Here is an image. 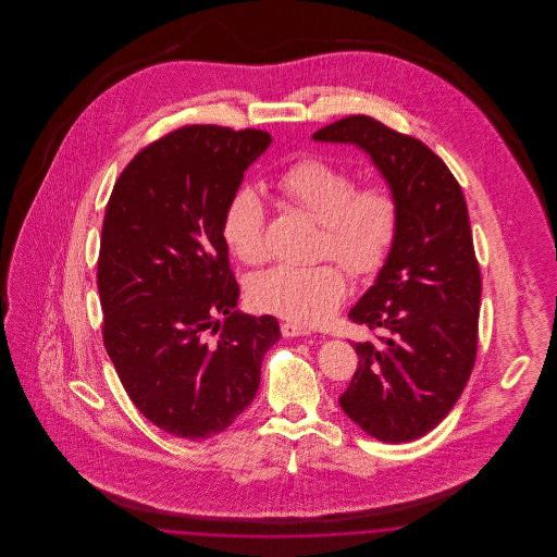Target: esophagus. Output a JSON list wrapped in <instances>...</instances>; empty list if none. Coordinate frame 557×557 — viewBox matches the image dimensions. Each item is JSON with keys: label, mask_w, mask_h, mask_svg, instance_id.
<instances>
[{"label": "esophagus", "mask_w": 557, "mask_h": 557, "mask_svg": "<svg viewBox=\"0 0 557 557\" xmlns=\"http://www.w3.org/2000/svg\"><path fill=\"white\" fill-rule=\"evenodd\" d=\"M282 334H284L286 338H298V336H309L311 330L305 327V325H300V323H294V321H284V323H282Z\"/></svg>", "instance_id": "obj_1"}]
</instances>
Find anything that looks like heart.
I'll return each instance as SVG.
<instances>
[{
    "label": "heart",
    "mask_w": 557,
    "mask_h": 557,
    "mask_svg": "<svg viewBox=\"0 0 557 557\" xmlns=\"http://www.w3.org/2000/svg\"><path fill=\"white\" fill-rule=\"evenodd\" d=\"M275 186L323 225L321 255L338 259L357 277L373 275L386 263L398 230L397 198L391 187L371 184L357 189L350 171L315 157L292 162ZM265 205L250 187L238 189L223 212V239L246 265L265 263ZM345 294V271L330 261L273 267L250 284L257 309L298 323L325 321Z\"/></svg>",
    "instance_id": "obj_1"
}]
</instances>
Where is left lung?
<instances>
[{
  "label": "left lung",
  "mask_w": 557,
  "mask_h": 557,
  "mask_svg": "<svg viewBox=\"0 0 557 557\" xmlns=\"http://www.w3.org/2000/svg\"><path fill=\"white\" fill-rule=\"evenodd\" d=\"M313 139L361 148L397 198L395 246L348 313L388 338L355 343L359 366L341 407L373 438L409 443L447 418L476 361L482 284L466 198L424 141L366 114Z\"/></svg>",
  "instance_id": "8db88e82"
}]
</instances>
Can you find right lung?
Here are the masks:
<instances>
[{"mask_svg":"<svg viewBox=\"0 0 557 557\" xmlns=\"http://www.w3.org/2000/svg\"><path fill=\"white\" fill-rule=\"evenodd\" d=\"M269 144L267 132L187 125L137 152L108 200L98 259L108 357L141 416L180 438L232 425L282 336L275 318L236 311L221 234Z\"/></svg>","mask_w":557,"mask_h":557,"instance_id":"obj_1","label":"right lung"}]
</instances>
